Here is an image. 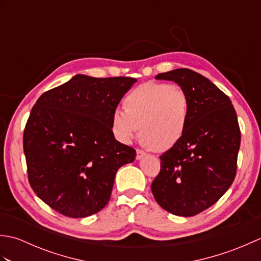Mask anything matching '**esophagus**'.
Here are the masks:
<instances>
[{
	"label": "esophagus",
	"instance_id": "1",
	"mask_svg": "<svg viewBox=\"0 0 261 261\" xmlns=\"http://www.w3.org/2000/svg\"><path fill=\"white\" fill-rule=\"evenodd\" d=\"M145 156H146V151L141 150V149H138V150H137V159L139 160V159L143 158Z\"/></svg>",
	"mask_w": 261,
	"mask_h": 261
}]
</instances>
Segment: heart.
Listing matches in <instances>:
<instances>
[{"mask_svg":"<svg viewBox=\"0 0 261 261\" xmlns=\"http://www.w3.org/2000/svg\"><path fill=\"white\" fill-rule=\"evenodd\" d=\"M125 109L112 116L114 134L127 142L140 126L141 140L153 150H166L184 135L190 113L186 92L178 85L147 83L127 94Z\"/></svg>","mask_w":261,"mask_h":261,"instance_id":"obj_1","label":"heart"}]
</instances>
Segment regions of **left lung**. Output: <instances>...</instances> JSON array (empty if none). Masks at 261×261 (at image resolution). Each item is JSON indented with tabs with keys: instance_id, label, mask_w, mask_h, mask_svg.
<instances>
[{
	"instance_id": "left-lung-1",
	"label": "left lung",
	"mask_w": 261,
	"mask_h": 261,
	"mask_svg": "<svg viewBox=\"0 0 261 261\" xmlns=\"http://www.w3.org/2000/svg\"><path fill=\"white\" fill-rule=\"evenodd\" d=\"M156 79L173 81L186 92L190 113L184 135L160 156L151 192L167 212L193 216L218 202L233 182L240 126L229 96L203 75L179 68Z\"/></svg>"
}]
</instances>
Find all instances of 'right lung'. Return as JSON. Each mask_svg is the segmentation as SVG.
<instances>
[{
    "label": "right lung",
    "instance_id": "add662e5",
    "mask_svg": "<svg viewBox=\"0 0 261 261\" xmlns=\"http://www.w3.org/2000/svg\"><path fill=\"white\" fill-rule=\"evenodd\" d=\"M137 82L132 77L76 75L45 92L23 132L28 179L37 196L68 218H86L108 204L115 174L136 150L115 140L112 116Z\"/></svg>",
    "mask_w": 261,
    "mask_h": 261
}]
</instances>
